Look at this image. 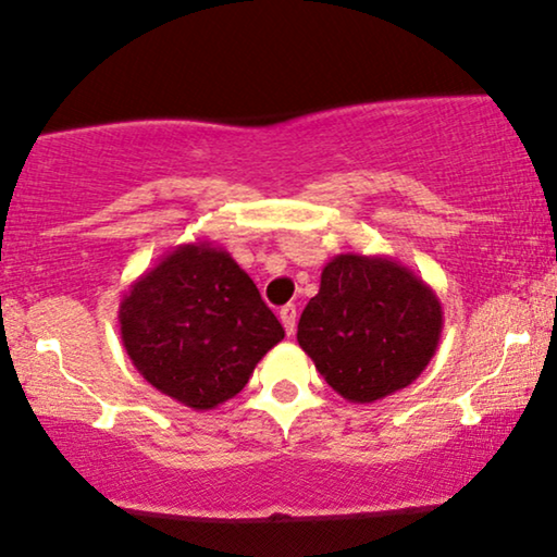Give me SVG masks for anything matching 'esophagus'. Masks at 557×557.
<instances>
[{
    "label": "esophagus",
    "mask_w": 557,
    "mask_h": 557,
    "mask_svg": "<svg viewBox=\"0 0 557 557\" xmlns=\"http://www.w3.org/2000/svg\"><path fill=\"white\" fill-rule=\"evenodd\" d=\"M278 317H281V324H284L286 334L292 337L294 330H296V307H294V304H286V307H281Z\"/></svg>",
    "instance_id": "obj_1"
}]
</instances>
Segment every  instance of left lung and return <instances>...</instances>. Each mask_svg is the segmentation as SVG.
Wrapping results in <instances>:
<instances>
[{
  "mask_svg": "<svg viewBox=\"0 0 557 557\" xmlns=\"http://www.w3.org/2000/svg\"><path fill=\"white\" fill-rule=\"evenodd\" d=\"M444 309L433 288L387 256L339 253L299 319V347L334 393L375 403L403 391L436 355Z\"/></svg>",
  "mask_w": 557,
  "mask_h": 557,
  "instance_id": "8db88e82",
  "label": "left lung"
}]
</instances>
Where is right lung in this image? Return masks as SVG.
<instances>
[{
  "instance_id": "add662e5",
  "label": "right lung",
  "mask_w": 557,
  "mask_h": 557,
  "mask_svg": "<svg viewBox=\"0 0 557 557\" xmlns=\"http://www.w3.org/2000/svg\"><path fill=\"white\" fill-rule=\"evenodd\" d=\"M119 324L139 375L193 410L235 398L284 339L253 278L210 240L182 243L144 271L119 304Z\"/></svg>"
}]
</instances>
